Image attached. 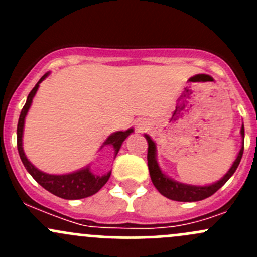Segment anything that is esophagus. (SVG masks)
<instances>
[{"instance_id":"34e87169","label":"esophagus","mask_w":257,"mask_h":257,"mask_svg":"<svg viewBox=\"0 0 257 257\" xmlns=\"http://www.w3.org/2000/svg\"><path fill=\"white\" fill-rule=\"evenodd\" d=\"M147 126H148L147 121H144V120H139L138 123H137V128H138L139 132H143L144 129H147Z\"/></svg>"}]
</instances>
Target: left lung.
Masks as SVG:
<instances>
[{"label":"left lung","instance_id":"obj_1","mask_svg":"<svg viewBox=\"0 0 257 257\" xmlns=\"http://www.w3.org/2000/svg\"><path fill=\"white\" fill-rule=\"evenodd\" d=\"M241 136L242 138L245 137V129H243V124L241 126ZM145 138L148 141V168H149V174L152 178L153 184H154L155 188L158 189L162 195H164L165 198L170 199V200L175 201H199L204 200V199L209 198L212 194L216 193L230 178L234 174L235 170L239 167L241 158H242L243 153V142L242 147H241L239 155L235 159L234 164L230 168L229 172L224 175V178L221 180H219L217 183L211 184L208 186H195V185H188V184L178 183V181L172 180L170 178H168L164 173L160 170L159 165L157 163V158H155V143L150 139L149 136L145 134Z\"/></svg>","mask_w":257,"mask_h":257}]
</instances>
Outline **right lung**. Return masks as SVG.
<instances>
[{
    "instance_id": "1",
    "label": "right lung",
    "mask_w": 257,
    "mask_h": 257,
    "mask_svg": "<svg viewBox=\"0 0 257 257\" xmlns=\"http://www.w3.org/2000/svg\"><path fill=\"white\" fill-rule=\"evenodd\" d=\"M49 73H46L37 82V84L33 87V89L31 90L30 94H28L27 100H26V104L23 105L22 110H21L20 119H18L17 124V149L18 154H20L21 160H22L23 165L27 169V172L32 175V178L40 184L42 188H45L46 190H48L49 193H52L53 195L59 196L62 199H67V200H76V199H83L88 198V196L93 195V194L98 193L100 189L104 186V184L107 183L108 179L110 177V173H108L107 175H103V177H95L92 173L89 172V168H85V169L79 170V172L71 173V174L66 175H52V174H46V173L41 172L37 168L33 167L30 163V160L26 158L25 153H23L22 148V134H23V125H25V118L27 115L28 109L31 107V103H32L33 97H35L36 92H37L38 87H40V83L42 82ZM133 132V129H128L125 132H116L113 133L112 136H109L107 138V141L104 142L103 145H112L116 153L120 149L121 144L125 141L126 137Z\"/></svg>"
}]
</instances>
